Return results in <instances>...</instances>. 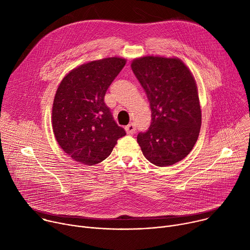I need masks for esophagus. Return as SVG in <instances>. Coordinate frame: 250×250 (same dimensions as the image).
<instances>
[{
  "mask_svg": "<svg viewBox=\"0 0 250 250\" xmlns=\"http://www.w3.org/2000/svg\"><path fill=\"white\" fill-rule=\"evenodd\" d=\"M135 130H136V128H135V125H134V124H132V123L125 126V131H126V133H127V134H133V133L135 132Z\"/></svg>",
  "mask_w": 250,
  "mask_h": 250,
  "instance_id": "obj_1",
  "label": "esophagus"
}]
</instances>
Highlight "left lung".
<instances>
[{
  "mask_svg": "<svg viewBox=\"0 0 250 250\" xmlns=\"http://www.w3.org/2000/svg\"><path fill=\"white\" fill-rule=\"evenodd\" d=\"M131 69L151 109L149 128L137 135L142 153L160 167L179 162L193 149L201 129L194 76L179 58L144 56L131 62Z\"/></svg>",
  "mask_w": 250,
  "mask_h": 250,
  "instance_id": "obj_1",
  "label": "left lung"
}]
</instances>
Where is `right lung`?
<instances>
[{"mask_svg":"<svg viewBox=\"0 0 250 250\" xmlns=\"http://www.w3.org/2000/svg\"><path fill=\"white\" fill-rule=\"evenodd\" d=\"M125 62V58L108 57L85 63L70 71L57 88L52 106L54 136L77 162H102L125 135L104 102Z\"/></svg>","mask_w":250,"mask_h":250,"instance_id":"1","label":"right lung"}]
</instances>
